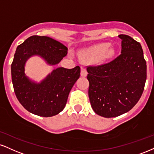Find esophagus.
Listing matches in <instances>:
<instances>
[{
    "instance_id": "esophagus-1",
    "label": "esophagus",
    "mask_w": 154,
    "mask_h": 154,
    "mask_svg": "<svg viewBox=\"0 0 154 154\" xmlns=\"http://www.w3.org/2000/svg\"><path fill=\"white\" fill-rule=\"evenodd\" d=\"M80 75L82 77H86V76L88 75V72H87V70L84 69V68H82V69H81Z\"/></svg>"
}]
</instances>
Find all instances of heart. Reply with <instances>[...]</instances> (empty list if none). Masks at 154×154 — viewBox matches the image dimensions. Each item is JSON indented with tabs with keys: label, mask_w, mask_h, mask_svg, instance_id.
Instances as JSON below:
<instances>
[{
	"label": "heart",
	"mask_w": 154,
	"mask_h": 154,
	"mask_svg": "<svg viewBox=\"0 0 154 154\" xmlns=\"http://www.w3.org/2000/svg\"><path fill=\"white\" fill-rule=\"evenodd\" d=\"M116 49L108 43L99 44L79 51V57L84 62H103L114 57Z\"/></svg>",
	"instance_id": "b5f03b06"
}]
</instances>
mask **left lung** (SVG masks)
I'll list each match as a JSON object with an SVG mask.
<instances>
[{"label":"left lung","instance_id":"left-lung-1","mask_svg":"<svg viewBox=\"0 0 154 154\" xmlns=\"http://www.w3.org/2000/svg\"><path fill=\"white\" fill-rule=\"evenodd\" d=\"M121 54L103 65L88 66V95L96 114L114 118L131 110L139 100L146 80V62L140 43L120 34Z\"/></svg>","mask_w":154,"mask_h":154}]
</instances>
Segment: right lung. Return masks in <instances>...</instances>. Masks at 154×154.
I'll return each instance as SVG.
<instances>
[{
	"mask_svg": "<svg viewBox=\"0 0 154 154\" xmlns=\"http://www.w3.org/2000/svg\"><path fill=\"white\" fill-rule=\"evenodd\" d=\"M67 50L64 44L48 36H30L18 46L11 64L12 82L16 97L29 112L51 117L62 111L80 76V68L58 67L38 83L26 75V62L31 57L38 56L49 65H56L67 54Z\"/></svg>",
	"mask_w": 154,
	"mask_h": 154,
	"instance_id": "obj_1",
	"label": "right lung"
}]
</instances>
